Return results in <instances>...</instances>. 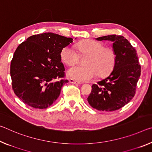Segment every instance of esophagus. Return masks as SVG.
Returning <instances> with one entry per match:
<instances>
[{
    "mask_svg": "<svg viewBox=\"0 0 152 152\" xmlns=\"http://www.w3.org/2000/svg\"><path fill=\"white\" fill-rule=\"evenodd\" d=\"M69 82L70 83H72V84H76V85H81V84H82L81 83H80V82L74 80V79H72V78H69Z\"/></svg>",
    "mask_w": 152,
    "mask_h": 152,
    "instance_id": "34e87169",
    "label": "esophagus"
}]
</instances>
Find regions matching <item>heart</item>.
Returning a JSON list of instances; mask_svg holds the SVG:
<instances>
[{
    "instance_id": "1",
    "label": "heart",
    "mask_w": 152,
    "mask_h": 152,
    "mask_svg": "<svg viewBox=\"0 0 152 152\" xmlns=\"http://www.w3.org/2000/svg\"><path fill=\"white\" fill-rule=\"evenodd\" d=\"M79 54H87L84 61L85 66L72 67L67 71V75L72 78L81 82L93 80L97 76H104L114 69L116 53L112 47H104L97 40L86 39L76 45ZM61 61L67 66H73L78 62L79 56L71 47H66L60 53Z\"/></svg>"
}]
</instances>
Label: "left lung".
<instances>
[{
  "label": "left lung",
  "instance_id": "8db88e82",
  "mask_svg": "<svg viewBox=\"0 0 152 152\" xmlns=\"http://www.w3.org/2000/svg\"><path fill=\"white\" fill-rule=\"evenodd\" d=\"M96 39L113 42L116 61L110 75L92 85L87 101L94 109L112 112L124 106L133 98L141 75V66L135 49L122 36L108 35Z\"/></svg>",
  "mask_w": 152,
  "mask_h": 152
}]
</instances>
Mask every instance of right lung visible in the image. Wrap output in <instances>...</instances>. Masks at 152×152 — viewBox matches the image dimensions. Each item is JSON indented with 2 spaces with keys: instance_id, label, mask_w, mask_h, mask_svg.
<instances>
[{
  "instance_id": "right-lung-1",
  "label": "right lung",
  "mask_w": 152,
  "mask_h": 152,
  "mask_svg": "<svg viewBox=\"0 0 152 152\" xmlns=\"http://www.w3.org/2000/svg\"><path fill=\"white\" fill-rule=\"evenodd\" d=\"M73 42L51 32L31 36L18 46L11 60L12 88L18 97L29 106L46 109L60 95L65 68L60 53Z\"/></svg>"
}]
</instances>
